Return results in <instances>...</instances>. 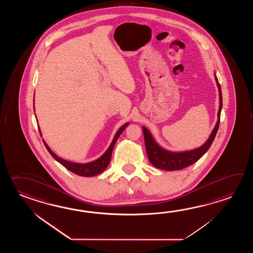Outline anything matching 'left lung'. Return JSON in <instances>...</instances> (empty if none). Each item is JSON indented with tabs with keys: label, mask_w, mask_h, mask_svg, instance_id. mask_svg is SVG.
<instances>
[{
	"label": "left lung",
	"mask_w": 253,
	"mask_h": 253,
	"mask_svg": "<svg viewBox=\"0 0 253 253\" xmlns=\"http://www.w3.org/2000/svg\"><path fill=\"white\" fill-rule=\"evenodd\" d=\"M217 82V86L219 88V95H220V108L218 112V121L215 126L211 134L209 139L206 141L205 145H202L199 148L194 150L187 151V152H181V153H172L169 151L165 150L159 145H157L156 141L153 138L150 132L143 126V133L145 137V150L148 156V159L151 164L156 168L167 170V171H173V170H181L183 168L189 167L198 161L202 156L210 148L215 138L216 133L219 128L220 125V110L222 107V96H221V89H220V83L218 79L215 77Z\"/></svg>",
	"instance_id": "left-lung-1"
}]
</instances>
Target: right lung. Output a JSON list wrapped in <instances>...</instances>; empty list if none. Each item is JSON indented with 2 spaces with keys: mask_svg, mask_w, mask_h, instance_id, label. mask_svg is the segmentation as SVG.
Listing matches in <instances>:
<instances>
[{
  "mask_svg": "<svg viewBox=\"0 0 253 253\" xmlns=\"http://www.w3.org/2000/svg\"><path fill=\"white\" fill-rule=\"evenodd\" d=\"M128 124L129 123H126V124L122 126L119 129V131L117 132V134L115 135V137H114L113 141H112L111 145L109 146V148L100 158H98L96 161L87 163V164H77V163L66 161V160L62 159V158H59V156H56L53 152L50 150V148L44 142V140H43V143H44V145L46 146L47 150L48 151V153L53 156L54 159L59 162V164H61L68 170H70V172H74L76 174L81 175V176L89 177V176H94V175H97L98 173L102 172L108 167L110 159H111V156H112L114 145L116 144V142H117V140L119 138V135L124 131V129L128 126ZM39 131H40V129H39ZM40 134H41V131H40Z\"/></svg>",
  "mask_w": 253,
  "mask_h": 253,
  "instance_id": "1",
  "label": "right lung"
}]
</instances>
